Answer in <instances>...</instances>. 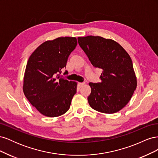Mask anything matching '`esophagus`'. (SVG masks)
I'll return each instance as SVG.
<instances>
[{
  "instance_id": "34e87169",
  "label": "esophagus",
  "mask_w": 158,
  "mask_h": 158,
  "mask_svg": "<svg viewBox=\"0 0 158 158\" xmlns=\"http://www.w3.org/2000/svg\"><path fill=\"white\" fill-rule=\"evenodd\" d=\"M85 84V82H79V83H78V85H80V87H82Z\"/></svg>"
}]
</instances>
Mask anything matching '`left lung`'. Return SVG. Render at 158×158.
Listing matches in <instances>:
<instances>
[{
  "mask_svg": "<svg viewBox=\"0 0 158 158\" xmlns=\"http://www.w3.org/2000/svg\"><path fill=\"white\" fill-rule=\"evenodd\" d=\"M78 41L92 64L103 70L101 82L89 83L90 107L103 113L119 111L130 101L137 85L131 56L113 40L89 35L78 37Z\"/></svg>",
  "mask_w": 158,
  "mask_h": 158,
  "instance_id": "8db88e82",
  "label": "left lung"
}]
</instances>
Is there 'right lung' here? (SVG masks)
I'll return each instance as SVG.
<instances>
[{
    "label": "right lung",
    "instance_id": "1",
    "mask_svg": "<svg viewBox=\"0 0 158 158\" xmlns=\"http://www.w3.org/2000/svg\"><path fill=\"white\" fill-rule=\"evenodd\" d=\"M77 45L76 37H58L43 43L27 60L23 91L32 106L49 117L62 115L70 108L77 83L62 78L68 58ZM66 70L64 73L67 74Z\"/></svg>",
    "mask_w": 158,
    "mask_h": 158
}]
</instances>
